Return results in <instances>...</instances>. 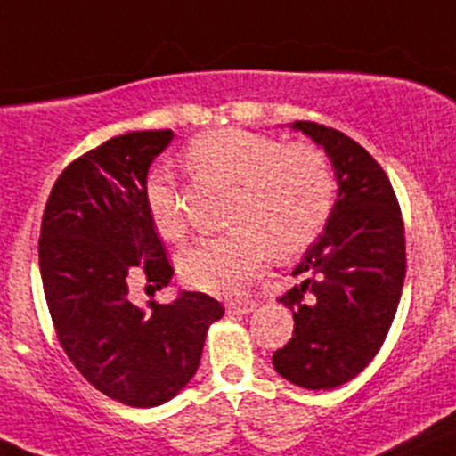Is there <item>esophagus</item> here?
<instances>
[{
    "mask_svg": "<svg viewBox=\"0 0 456 456\" xmlns=\"http://www.w3.org/2000/svg\"><path fill=\"white\" fill-rule=\"evenodd\" d=\"M255 302H250V300H235V302H228V311H231V314H250V311H255Z\"/></svg>",
    "mask_w": 456,
    "mask_h": 456,
    "instance_id": "34e87169",
    "label": "esophagus"
}]
</instances>
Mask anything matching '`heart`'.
Instances as JSON below:
<instances>
[{
	"label": "heart",
	"instance_id": "obj_1",
	"mask_svg": "<svg viewBox=\"0 0 456 456\" xmlns=\"http://www.w3.org/2000/svg\"><path fill=\"white\" fill-rule=\"evenodd\" d=\"M188 160L237 185L231 232L185 250L179 271L190 286L212 296H240L268 255L290 257L322 232L336 197V181L322 150L246 129H212L188 145ZM156 231L176 241L185 235L181 190L166 170L151 172L142 188Z\"/></svg>",
	"mask_w": 456,
	"mask_h": 456
}]
</instances>
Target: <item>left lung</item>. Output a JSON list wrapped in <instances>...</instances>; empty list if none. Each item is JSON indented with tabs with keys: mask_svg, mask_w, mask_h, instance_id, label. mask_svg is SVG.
<instances>
[{
	"mask_svg": "<svg viewBox=\"0 0 456 456\" xmlns=\"http://www.w3.org/2000/svg\"><path fill=\"white\" fill-rule=\"evenodd\" d=\"M290 127L327 151L338 199L293 268L305 280L280 297L296 329L273 367L297 387L333 389L361 374L387 338L405 280V228L392 183L365 147L318 123Z\"/></svg>",
	"mask_w": 456,
	"mask_h": 456,
	"instance_id": "left-lung-1",
	"label": "left lung"
}]
</instances>
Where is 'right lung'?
<instances>
[{"instance_id":"right-lung-1","label":"right lung","mask_w":456,"mask_h":456,"mask_svg":"<svg viewBox=\"0 0 456 456\" xmlns=\"http://www.w3.org/2000/svg\"><path fill=\"white\" fill-rule=\"evenodd\" d=\"M172 129L114 136L55 181L40 231V273L69 361L98 392L132 407L175 398L201 362L208 327L224 306L181 290L170 305L129 300L136 280L170 284L172 271L142 188Z\"/></svg>"}]
</instances>
